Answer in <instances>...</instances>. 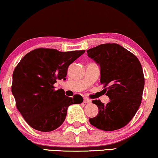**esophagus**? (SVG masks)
Returning a JSON list of instances; mask_svg holds the SVG:
<instances>
[{
	"label": "esophagus",
	"instance_id": "esophagus-1",
	"mask_svg": "<svg viewBox=\"0 0 158 158\" xmlns=\"http://www.w3.org/2000/svg\"><path fill=\"white\" fill-rule=\"evenodd\" d=\"M90 102H91V101H90L89 98H84V100H83V103H90Z\"/></svg>",
	"mask_w": 158,
	"mask_h": 158
}]
</instances>
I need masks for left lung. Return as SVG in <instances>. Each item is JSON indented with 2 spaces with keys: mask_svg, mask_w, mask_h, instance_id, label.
<instances>
[{
  "mask_svg": "<svg viewBox=\"0 0 158 158\" xmlns=\"http://www.w3.org/2000/svg\"><path fill=\"white\" fill-rule=\"evenodd\" d=\"M100 66V82L107 90V104L94 100L98 114L90 124L103 131L121 129L132 119L142 98L144 77L141 63L135 55L119 44H103L87 50Z\"/></svg>",
  "mask_w": 158,
  "mask_h": 158,
  "instance_id": "obj_1",
  "label": "left lung"
}]
</instances>
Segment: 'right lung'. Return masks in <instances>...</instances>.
I'll return each mask as SVG.
<instances>
[{
	"mask_svg": "<svg viewBox=\"0 0 158 158\" xmlns=\"http://www.w3.org/2000/svg\"><path fill=\"white\" fill-rule=\"evenodd\" d=\"M85 52L38 48L27 53L15 68L11 91L19 111L32 128L55 130L64 122L69 106L83 102L81 96H66L54 84L66 79L69 65Z\"/></svg>",
	"mask_w": 158,
	"mask_h": 158,
	"instance_id": "1",
	"label": "right lung"
}]
</instances>
